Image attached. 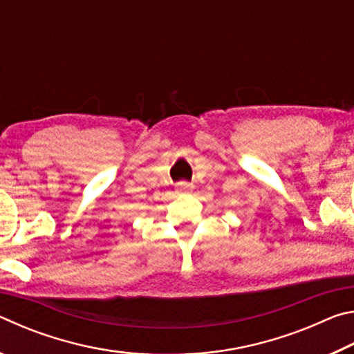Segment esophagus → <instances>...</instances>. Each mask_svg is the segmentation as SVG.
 Segmentation results:
<instances>
[{
    "mask_svg": "<svg viewBox=\"0 0 354 354\" xmlns=\"http://www.w3.org/2000/svg\"><path fill=\"white\" fill-rule=\"evenodd\" d=\"M192 189H194V184L189 183V181L176 183V190H179V192H190Z\"/></svg>",
    "mask_w": 354,
    "mask_h": 354,
    "instance_id": "obj_1",
    "label": "esophagus"
}]
</instances>
